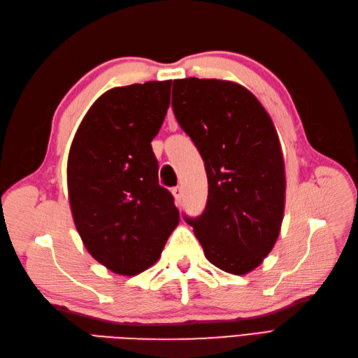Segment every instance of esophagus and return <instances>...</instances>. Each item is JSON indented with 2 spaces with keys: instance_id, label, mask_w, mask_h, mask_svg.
Returning <instances> with one entry per match:
<instances>
[{
  "instance_id": "34e87169",
  "label": "esophagus",
  "mask_w": 358,
  "mask_h": 358,
  "mask_svg": "<svg viewBox=\"0 0 358 358\" xmlns=\"http://www.w3.org/2000/svg\"><path fill=\"white\" fill-rule=\"evenodd\" d=\"M171 192H173V197H175L176 203L179 204V203H180V200H182V194H183L182 187H175V188L171 189Z\"/></svg>"
}]
</instances>
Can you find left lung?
Segmentation results:
<instances>
[{
  "label": "left lung",
  "mask_w": 358,
  "mask_h": 358,
  "mask_svg": "<svg viewBox=\"0 0 358 358\" xmlns=\"http://www.w3.org/2000/svg\"><path fill=\"white\" fill-rule=\"evenodd\" d=\"M173 112L204 161V212L183 216L206 258L231 275L263 263L280 231L285 166L276 128L245 86L218 79L173 80Z\"/></svg>",
  "instance_id": "left-lung-1"
}]
</instances>
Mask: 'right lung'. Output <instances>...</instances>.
Listing matches in <instances>:
<instances>
[{"mask_svg": "<svg viewBox=\"0 0 358 358\" xmlns=\"http://www.w3.org/2000/svg\"><path fill=\"white\" fill-rule=\"evenodd\" d=\"M171 80L119 86L85 115L67 162L74 225L88 252L117 275L157 263L179 210L158 183L152 138L170 106Z\"/></svg>", "mask_w": 358, "mask_h": 358, "instance_id": "obj_1", "label": "right lung"}]
</instances>
